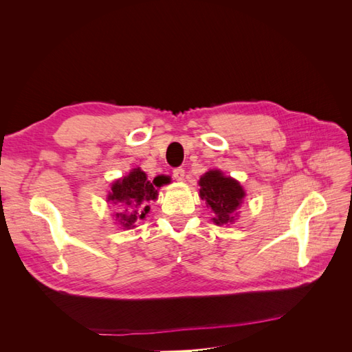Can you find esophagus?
<instances>
[{"mask_svg": "<svg viewBox=\"0 0 352 352\" xmlns=\"http://www.w3.org/2000/svg\"><path fill=\"white\" fill-rule=\"evenodd\" d=\"M173 177L176 180H184L185 179V170L182 167H176L173 168Z\"/></svg>", "mask_w": 352, "mask_h": 352, "instance_id": "1", "label": "esophagus"}]
</instances>
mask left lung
Instances as JSON below:
<instances>
[{
  "instance_id": "8db88e82",
  "label": "left lung",
  "mask_w": 352,
  "mask_h": 352,
  "mask_svg": "<svg viewBox=\"0 0 352 352\" xmlns=\"http://www.w3.org/2000/svg\"><path fill=\"white\" fill-rule=\"evenodd\" d=\"M199 197L206 199L207 207L216 214L212 217L216 225H226L235 220L233 212L245 195L236 180L223 176L219 170H210L199 179Z\"/></svg>"
}]
</instances>
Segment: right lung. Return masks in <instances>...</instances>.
I'll return each instance as SVG.
<instances>
[{
	"mask_svg": "<svg viewBox=\"0 0 352 352\" xmlns=\"http://www.w3.org/2000/svg\"><path fill=\"white\" fill-rule=\"evenodd\" d=\"M166 180L167 177L158 180V182L155 180L150 182L141 168H133L126 177L113 184L109 199L113 201V204H117L124 210L123 212L116 214L123 228L131 229L133 228L135 221L145 217L146 212L150 211V207L146 204L153 199H157L155 186H162Z\"/></svg>",
	"mask_w": 352,
	"mask_h": 352,
	"instance_id": "right-lung-1",
	"label": "right lung"
}]
</instances>
